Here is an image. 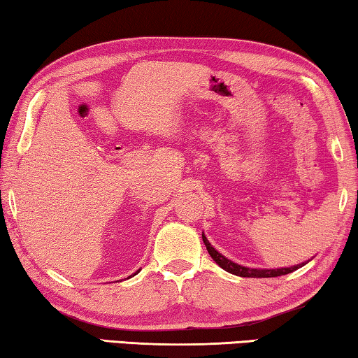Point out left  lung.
<instances>
[{"label": "left lung", "instance_id": "left-lung-1", "mask_svg": "<svg viewBox=\"0 0 358 358\" xmlns=\"http://www.w3.org/2000/svg\"><path fill=\"white\" fill-rule=\"evenodd\" d=\"M202 240L205 246H207V251L211 256V259L215 260V262L221 266L222 270L229 271V273L232 275H237L241 278H275V276H282V275H287V273H292L294 270L300 268L301 265L305 264H300V265H294V266H287V268H276V270H259V268H248V266H241L238 264L232 262V260H229L227 257H224L222 254L217 252L213 246L210 245V241L207 240V237L202 234Z\"/></svg>", "mask_w": 358, "mask_h": 358}]
</instances>
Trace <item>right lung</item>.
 I'll list each match as a JSON object with an SVG mask.
<instances>
[{
    "label": "right lung",
    "mask_w": 358,
    "mask_h": 358,
    "mask_svg": "<svg viewBox=\"0 0 358 358\" xmlns=\"http://www.w3.org/2000/svg\"><path fill=\"white\" fill-rule=\"evenodd\" d=\"M134 275H136V273H134Z\"/></svg>",
    "instance_id": "add662e5"
}]
</instances>
